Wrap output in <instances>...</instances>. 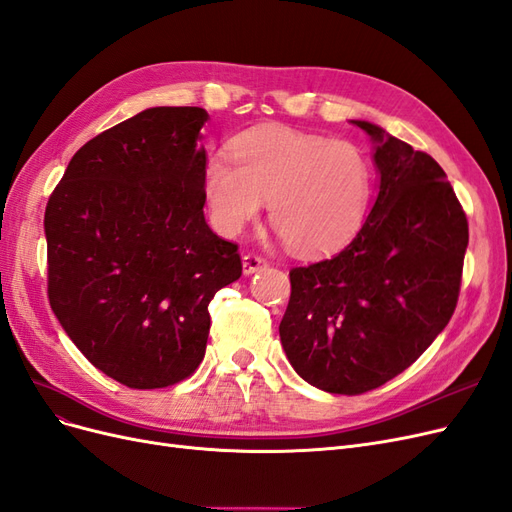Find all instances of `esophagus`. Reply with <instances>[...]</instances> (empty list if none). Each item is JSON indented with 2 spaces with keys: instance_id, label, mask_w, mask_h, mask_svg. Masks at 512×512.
Listing matches in <instances>:
<instances>
[{
  "instance_id": "esophagus-1",
  "label": "esophagus",
  "mask_w": 512,
  "mask_h": 512,
  "mask_svg": "<svg viewBox=\"0 0 512 512\" xmlns=\"http://www.w3.org/2000/svg\"><path fill=\"white\" fill-rule=\"evenodd\" d=\"M241 262H243V275H252V273L260 271L262 267H267V260L256 256V254H245L241 258Z\"/></svg>"
}]
</instances>
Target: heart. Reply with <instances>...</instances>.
I'll list each match as a JSON object with an SVG mask.
<instances>
[{"mask_svg": "<svg viewBox=\"0 0 512 512\" xmlns=\"http://www.w3.org/2000/svg\"><path fill=\"white\" fill-rule=\"evenodd\" d=\"M233 158L209 156L203 173L209 218L220 235H241L264 203L298 254H328L358 235L373 195V169L358 146L269 127L237 137Z\"/></svg>", "mask_w": 512, "mask_h": 512, "instance_id": "obj_1", "label": "heart"}]
</instances>
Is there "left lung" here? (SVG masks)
<instances>
[{
    "instance_id": "left-lung-1",
    "label": "left lung",
    "mask_w": 512,
    "mask_h": 512,
    "mask_svg": "<svg viewBox=\"0 0 512 512\" xmlns=\"http://www.w3.org/2000/svg\"><path fill=\"white\" fill-rule=\"evenodd\" d=\"M379 192L347 248L290 271L281 347L307 383L364 394L409 368L445 330L460 296L468 222L426 152L366 120Z\"/></svg>"
}]
</instances>
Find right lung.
Here are the masks:
<instances>
[{
  "label": "right lung",
  "instance_id": "1",
  "mask_svg": "<svg viewBox=\"0 0 512 512\" xmlns=\"http://www.w3.org/2000/svg\"><path fill=\"white\" fill-rule=\"evenodd\" d=\"M203 108H148L86 142L52 192L48 298L101 373L135 390L186 379L209 303L241 277L237 245L205 222Z\"/></svg>",
  "mask_w": 512,
  "mask_h": 512
}]
</instances>
